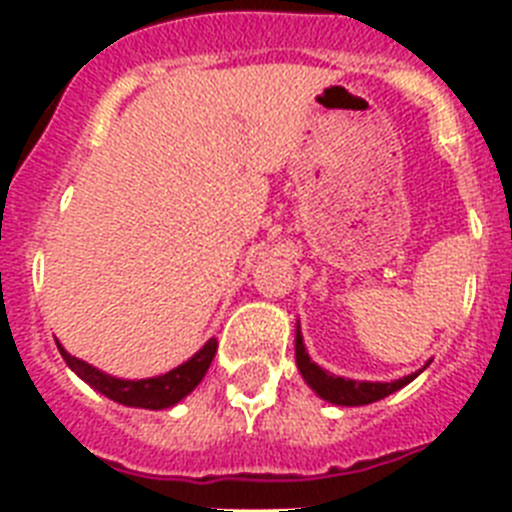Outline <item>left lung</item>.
I'll use <instances>...</instances> for the list:
<instances>
[{"label":"left lung","instance_id":"left-lung-1","mask_svg":"<svg viewBox=\"0 0 512 512\" xmlns=\"http://www.w3.org/2000/svg\"><path fill=\"white\" fill-rule=\"evenodd\" d=\"M297 366H300L302 377L305 382L310 384L312 390L318 392L323 400L336 402V405H369V402H377L382 397L392 395L400 387H405L408 382H413L418 374H410V377H402L397 382H354V379H343V377H333L325 369H320L318 364H312L310 356H307L305 346H302V338L297 333Z\"/></svg>","mask_w":512,"mask_h":512}]
</instances>
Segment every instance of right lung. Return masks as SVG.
Instances as JSON below:
<instances>
[{
  "mask_svg": "<svg viewBox=\"0 0 512 512\" xmlns=\"http://www.w3.org/2000/svg\"><path fill=\"white\" fill-rule=\"evenodd\" d=\"M61 348V346H58ZM217 354V341L210 338L205 343L200 354H194L187 364L176 366L169 374H161V377L153 379H138V382H128V379H115L110 374L99 372L94 366H89L87 361L76 359V356L66 354L61 348V356L66 359V364L79 374L87 384H92L94 390L102 392L104 397L120 402V405H130V408H148V410H161L171 408L176 402L187 397L189 392L202 382V377L210 369L212 359Z\"/></svg>",
  "mask_w": 512,
  "mask_h": 512,
  "instance_id": "1",
  "label": "right lung"
}]
</instances>
